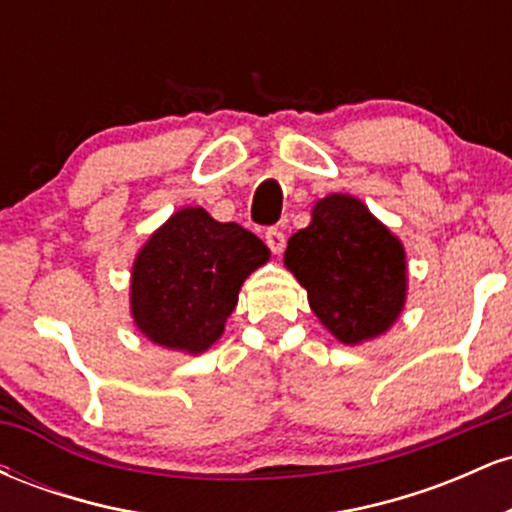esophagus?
<instances>
[{"instance_id": "esophagus-1", "label": "esophagus", "mask_w": 512, "mask_h": 512, "mask_svg": "<svg viewBox=\"0 0 512 512\" xmlns=\"http://www.w3.org/2000/svg\"><path fill=\"white\" fill-rule=\"evenodd\" d=\"M264 243L269 245V250L274 252V255H281L286 248V236L284 231H279V228H269L267 233H264Z\"/></svg>"}]
</instances>
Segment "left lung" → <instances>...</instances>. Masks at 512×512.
<instances>
[{"label": "left lung", "instance_id": "8db88e82", "mask_svg": "<svg viewBox=\"0 0 512 512\" xmlns=\"http://www.w3.org/2000/svg\"><path fill=\"white\" fill-rule=\"evenodd\" d=\"M284 264L308 291L322 325L342 344L387 332L407 301V260L390 228L361 199L330 195L289 238Z\"/></svg>", "mask_w": 512, "mask_h": 512}]
</instances>
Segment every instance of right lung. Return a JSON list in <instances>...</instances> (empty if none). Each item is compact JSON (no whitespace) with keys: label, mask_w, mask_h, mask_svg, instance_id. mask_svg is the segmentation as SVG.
Segmentation results:
<instances>
[{"label":"right lung","mask_w":512,"mask_h":512,"mask_svg":"<svg viewBox=\"0 0 512 512\" xmlns=\"http://www.w3.org/2000/svg\"><path fill=\"white\" fill-rule=\"evenodd\" d=\"M269 248L238 223L202 207L175 211L151 233L132 267L134 325L158 346L202 354L223 334L243 281Z\"/></svg>","instance_id":"add662e5"}]
</instances>
